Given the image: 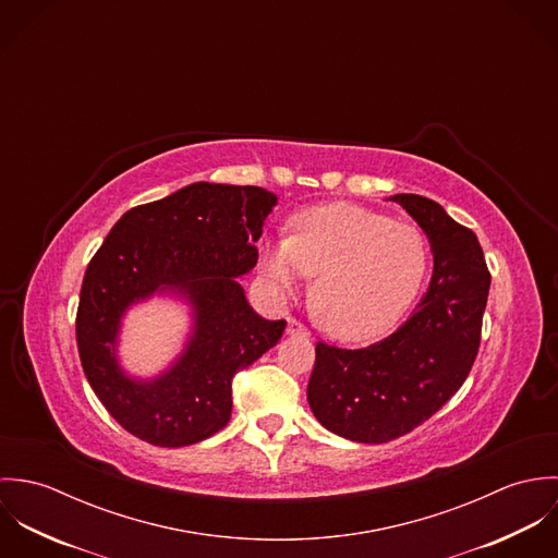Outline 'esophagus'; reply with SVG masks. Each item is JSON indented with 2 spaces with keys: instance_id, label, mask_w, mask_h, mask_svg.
I'll return each instance as SVG.
<instances>
[{
  "instance_id": "1",
  "label": "esophagus",
  "mask_w": 558,
  "mask_h": 558,
  "mask_svg": "<svg viewBox=\"0 0 558 558\" xmlns=\"http://www.w3.org/2000/svg\"><path fill=\"white\" fill-rule=\"evenodd\" d=\"M286 332H288V335H292V337H307V335H310V330H307L299 319L294 318L288 319V328H286Z\"/></svg>"
}]
</instances>
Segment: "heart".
I'll return each instance as SVG.
<instances>
[{"label": "heart", "instance_id": "1", "mask_svg": "<svg viewBox=\"0 0 558 558\" xmlns=\"http://www.w3.org/2000/svg\"><path fill=\"white\" fill-rule=\"evenodd\" d=\"M425 236L408 223L352 204L301 213L294 234L270 240L262 275L277 299H292L316 277L312 305L324 330L367 341L391 330L427 272Z\"/></svg>", "mask_w": 558, "mask_h": 558}]
</instances>
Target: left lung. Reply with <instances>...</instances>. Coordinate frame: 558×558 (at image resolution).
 I'll list each match as a JSON object with an SVG mask.
<instances>
[{
	"label": "left lung",
	"instance_id": "8db88e82",
	"mask_svg": "<svg viewBox=\"0 0 558 558\" xmlns=\"http://www.w3.org/2000/svg\"><path fill=\"white\" fill-rule=\"evenodd\" d=\"M425 232L432 281L396 332L367 348L318 341L307 399L319 423L348 440L380 445L412 432L458 393L481 341L489 270L478 240L434 199L389 197Z\"/></svg>",
	"mask_w": 558,
	"mask_h": 558
}]
</instances>
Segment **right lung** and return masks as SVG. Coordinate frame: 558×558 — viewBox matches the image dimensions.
<instances>
[{"label": "right lung", "mask_w": 558, "mask_h": 558, "mask_svg": "<svg viewBox=\"0 0 558 558\" xmlns=\"http://www.w3.org/2000/svg\"><path fill=\"white\" fill-rule=\"evenodd\" d=\"M277 195L259 186L193 182L131 208L89 259L77 310L85 378L107 412L157 447H186L223 429L232 380L281 339L286 319L257 316L239 277L257 264L255 242ZM155 293L192 305L183 354L153 381L131 379L117 361L128 307Z\"/></svg>", "instance_id": "1"}]
</instances>
